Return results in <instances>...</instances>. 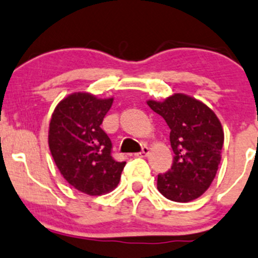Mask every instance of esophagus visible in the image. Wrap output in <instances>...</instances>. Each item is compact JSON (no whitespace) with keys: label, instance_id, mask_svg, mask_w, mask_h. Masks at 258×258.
Returning <instances> with one entry per match:
<instances>
[{"label":"esophagus","instance_id":"esophagus-1","mask_svg":"<svg viewBox=\"0 0 258 258\" xmlns=\"http://www.w3.org/2000/svg\"><path fill=\"white\" fill-rule=\"evenodd\" d=\"M148 153H150V148H148L147 146H145V147L142 148V151H141L140 153H137L136 156L137 157H141V158H142V157H147Z\"/></svg>","mask_w":258,"mask_h":258}]
</instances>
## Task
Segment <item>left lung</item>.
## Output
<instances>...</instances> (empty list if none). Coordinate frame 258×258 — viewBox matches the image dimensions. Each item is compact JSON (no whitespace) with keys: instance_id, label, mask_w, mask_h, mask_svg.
<instances>
[{"instance_id":"1","label":"left lung","mask_w":258,"mask_h":258,"mask_svg":"<svg viewBox=\"0 0 258 258\" xmlns=\"http://www.w3.org/2000/svg\"><path fill=\"white\" fill-rule=\"evenodd\" d=\"M147 105L169 126L174 152L172 168L158 174L159 193L177 203L198 199L211 185L220 164V120L204 102L185 94H174L163 101L148 100Z\"/></svg>"}]
</instances>
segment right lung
Masks as SVG:
<instances>
[{"label": "right lung", "instance_id": "right-lung-1", "mask_svg": "<svg viewBox=\"0 0 258 258\" xmlns=\"http://www.w3.org/2000/svg\"><path fill=\"white\" fill-rule=\"evenodd\" d=\"M112 102L113 97L73 93L50 118L48 143L59 172L77 190L93 197L113 190L126 164L111 157L112 143L100 127Z\"/></svg>", "mask_w": 258, "mask_h": 258}]
</instances>
